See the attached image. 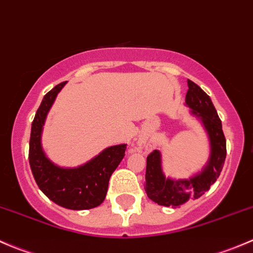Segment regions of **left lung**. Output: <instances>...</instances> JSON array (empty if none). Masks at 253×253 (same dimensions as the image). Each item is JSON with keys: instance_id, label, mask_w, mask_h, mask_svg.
<instances>
[{"instance_id": "obj_1", "label": "left lung", "mask_w": 253, "mask_h": 253, "mask_svg": "<svg viewBox=\"0 0 253 253\" xmlns=\"http://www.w3.org/2000/svg\"><path fill=\"white\" fill-rule=\"evenodd\" d=\"M186 105L191 114L201 120L211 144V154L203 170L188 180H172L165 177L162 170V154L153 150L147 157L145 170V192L147 196L160 206L178 207L191 197L200 198L211 188L220 175L226 157V141L221 128V121L216 114L211 98L192 81L188 79Z\"/></svg>"}]
</instances>
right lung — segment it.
Listing matches in <instances>:
<instances>
[{
    "label": "right lung",
    "mask_w": 253,
    "mask_h": 253,
    "mask_svg": "<svg viewBox=\"0 0 253 253\" xmlns=\"http://www.w3.org/2000/svg\"><path fill=\"white\" fill-rule=\"evenodd\" d=\"M66 82L57 84L44 96L32 124L29 164L40 190L56 205L73 211L100 206L108 192L109 180L125 157L126 144L112 145L90 162L78 168H60L45 155L42 132L45 119Z\"/></svg>",
    "instance_id": "obj_1"
}]
</instances>
